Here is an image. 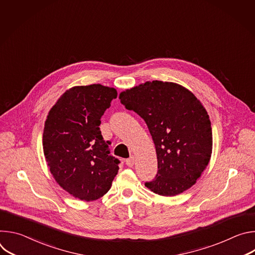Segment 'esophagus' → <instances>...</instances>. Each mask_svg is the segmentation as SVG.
Segmentation results:
<instances>
[{
    "mask_svg": "<svg viewBox=\"0 0 255 255\" xmlns=\"http://www.w3.org/2000/svg\"><path fill=\"white\" fill-rule=\"evenodd\" d=\"M134 163H135V159H134V156H131L130 158L126 159V164H127V166H129V167H132V166L134 165Z\"/></svg>",
    "mask_w": 255,
    "mask_h": 255,
    "instance_id": "1",
    "label": "esophagus"
}]
</instances>
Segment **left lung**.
I'll list each match as a JSON object with an SVG mask.
<instances>
[{
  "instance_id": "obj_1",
  "label": "left lung",
  "mask_w": 255,
  "mask_h": 255,
  "mask_svg": "<svg viewBox=\"0 0 255 255\" xmlns=\"http://www.w3.org/2000/svg\"><path fill=\"white\" fill-rule=\"evenodd\" d=\"M119 99L145 121L155 145L158 170L145 187L172 197L194 186L210 161L213 145L202 103L183 86L161 81L126 90Z\"/></svg>"
}]
</instances>
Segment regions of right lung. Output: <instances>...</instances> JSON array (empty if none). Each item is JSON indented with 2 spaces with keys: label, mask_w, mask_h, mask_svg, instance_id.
Segmentation results:
<instances>
[{
  "label": "right lung",
  "mask_w": 255,
  "mask_h": 255,
  "mask_svg": "<svg viewBox=\"0 0 255 255\" xmlns=\"http://www.w3.org/2000/svg\"><path fill=\"white\" fill-rule=\"evenodd\" d=\"M117 98L114 88L99 84L67 90L48 113L43 152L56 183L82 201L108 193L120 160L110 155L101 130V118Z\"/></svg>",
  "instance_id": "obj_1"
}]
</instances>
